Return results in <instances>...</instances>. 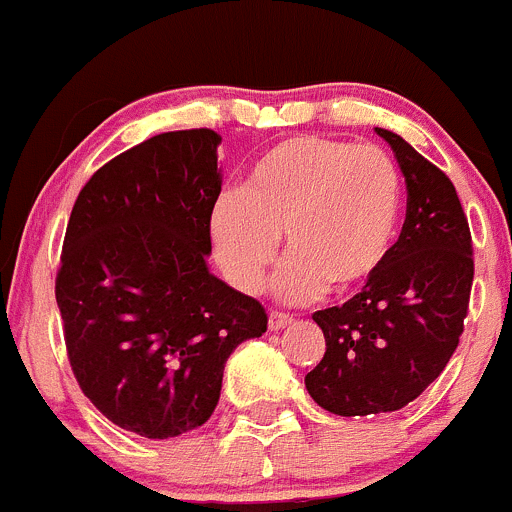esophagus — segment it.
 <instances>
[{
    "label": "esophagus",
    "mask_w": 512,
    "mask_h": 512,
    "mask_svg": "<svg viewBox=\"0 0 512 512\" xmlns=\"http://www.w3.org/2000/svg\"><path fill=\"white\" fill-rule=\"evenodd\" d=\"M288 323H293L291 313H283V311L268 313V328H271V331H281V328H286Z\"/></svg>",
    "instance_id": "1"
}]
</instances>
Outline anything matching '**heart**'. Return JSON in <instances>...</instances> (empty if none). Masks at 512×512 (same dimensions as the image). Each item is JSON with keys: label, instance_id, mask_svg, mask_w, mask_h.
<instances>
[{"label": "heart", "instance_id": "heart-1", "mask_svg": "<svg viewBox=\"0 0 512 512\" xmlns=\"http://www.w3.org/2000/svg\"><path fill=\"white\" fill-rule=\"evenodd\" d=\"M401 174L383 149L293 136L263 151L241 194L209 216L211 249L234 288L256 293L283 236L291 256L273 281L286 301L346 293L378 273L401 219Z\"/></svg>", "mask_w": 512, "mask_h": 512}]
</instances>
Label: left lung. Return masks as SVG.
Returning <instances> with one entry per match:
<instances>
[{"label": "left lung", "mask_w": 512, "mask_h": 512, "mask_svg": "<svg viewBox=\"0 0 512 512\" xmlns=\"http://www.w3.org/2000/svg\"><path fill=\"white\" fill-rule=\"evenodd\" d=\"M376 131L406 176V224L361 293L313 313L326 353L306 376L313 401L346 418L401 411L426 391L458 348L473 286L453 181L406 139Z\"/></svg>", "instance_id": "8db88e82"}]
</instances>
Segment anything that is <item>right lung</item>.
<instances>
[{"instance_id": "1", "label": "right lung", "mask_w": 512, "mask_h": 512, "mask_svg": "<svg viewBox=\"0 0 512 512\" xmlns=\"http://www.w3.org/2000/svg\"><path fill=\"white\" fill-rule=\"evenodd\" d=\"M211 129L166 131L101 166L77 196L57 273L69 363L114 426L176 438L204 426L239 343L268 316L209 271L221 194Z\"/></svg>"}]
</instances>
